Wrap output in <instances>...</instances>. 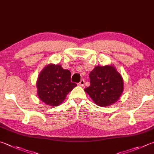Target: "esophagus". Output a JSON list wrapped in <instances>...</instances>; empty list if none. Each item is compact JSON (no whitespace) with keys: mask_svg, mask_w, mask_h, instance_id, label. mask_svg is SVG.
I'll use <instances>...</instances> for the list:
<instances>
[{"mask_svg":"<svg viewBox=\"0 0 154 154\" xmlns=\"http://www.w3.org/2000/svg\"><path fill=\"white\" fill-rule=\"evenodd\" d=\"M84 84H85V80L82 79V80L80 81V82L79 83V85H81V86H83V85H84Z\"/></svg>","mask_w":154,"mask_h":154,"instance_id":"1","label":"esophagus"}]
</instances>
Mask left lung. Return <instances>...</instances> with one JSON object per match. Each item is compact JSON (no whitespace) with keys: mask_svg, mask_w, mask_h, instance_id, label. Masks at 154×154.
Returning <instances> with one entry per match:
<instances>
[{"mask_svg":"<svg viewBox=\"0 0 154 154\" xmlns=\"http://www.w3.org/2000/svg\"><path fill=\"white\" fill-rule=\"evenodd\" d=\"M89 79L90 85L84 90L99 106L115 103L123 91V79L112 65L96 66L89 73Z\"/></svg>","mask_w":154,"mask_h":154,"instance_id":"1","label":"left lung"}]
</instances>
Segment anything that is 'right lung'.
Segmentation results:
<instances>
[{
  "label": "right lung",
  "instance_id": "right-lung-1",
  "mask_svg": "<svg viewBox=\"0 0 154 154\" xmlns=\"http://www.w3.org/2000/svg\"><path fill=\"white\" fill-rule=\"evenodd\" d=\"M77 85L71 82V72L60 65L50 64L39 75L36 86L38 96L47 105L57 106Z\"/></svg>",
  "mask_w": 154,
  "mask_h": 154
}]
</instances>
